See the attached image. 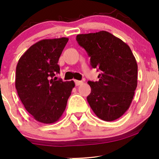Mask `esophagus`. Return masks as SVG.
I'll return each instance as SVG.
<instances>
[{
	"mask_svg": "<svg viewBox=\"0 0 159 159\" xmlns=\"http://www.w3.org/2000/svg\"><path fill=\"white\" fill-rule=\"evenodd\" d=\"M75 82L76 86L80 85V84H82V83H83V82H82V81H80V80H75Z\"/></svg>",
	"mask_w": 159,
	"mask_h": 159,
	"instance_id": "1",
	"label": "esophagus"
}]
</instances>
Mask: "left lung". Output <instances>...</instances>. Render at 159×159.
<instances>
[{"label": "left lung", "mask_w": 159, "mask_h": 159, "mask_svg": "<svg viewBox=\"0 0 159 159\" xmlns=\"http://www.w3.org/2000/svg\"><path fill=\"white\" fill-rule=\"evenodd\" d=\"M77 41L101 71L98 82L88 81L90 108L102 120L114 121L129 108L138 85V64L129 47L106 31L77 34Z\"/></svg>", "instance_id": "1"}]
</instances>
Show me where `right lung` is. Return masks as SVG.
Listing matches in <instances>:
<instances>
[{"label":"right lung","mask_w":159,"mask_h":159,"mask_svg":"<svg viewBox=\"0 0 159 159\" xmlns=\"http://www.w3.org/2000/svg\"><path fill=\"white\" fill-rule=\"evenodd\" d=\"M67 38L45 39L32 45L19 58L15 87L26 110L43 124L57 121L75 86L74 81L53 79Z\"/></svg>","instance_id":"right-lung-1"}]
</instances>
